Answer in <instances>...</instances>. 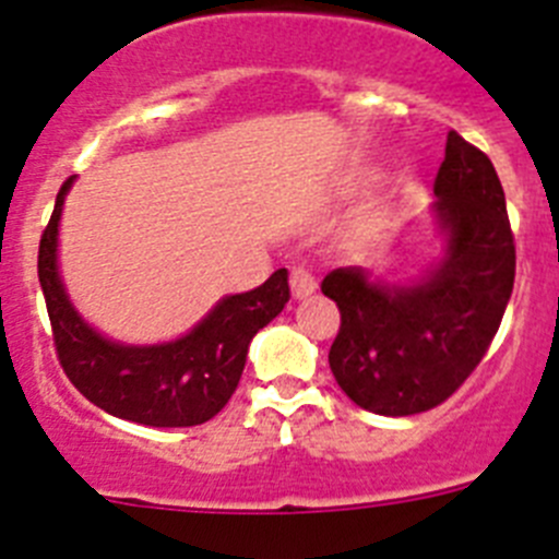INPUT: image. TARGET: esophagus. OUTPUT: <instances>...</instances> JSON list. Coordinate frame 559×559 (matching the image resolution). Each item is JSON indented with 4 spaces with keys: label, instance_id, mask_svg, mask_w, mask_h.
Wrapping results in <instances>:
<instances>
[{
    "label": "esophagus",
    "instance_id": "obj_1",
    "mask_svg": "<svg viewBox=\"0 0 559 559\" xmlns=\"http://www.w3.org/2000/svg\"><path fill=\"white\" fill-rule=\"evenodd\" d=\"M290 290H294L296 299H302V296L313 294L316 290L313 271L305 269V265H294V269H290Z\"/></svg>",
    "mask_w": 559,
    "mask_h": 559
}]
</instances>
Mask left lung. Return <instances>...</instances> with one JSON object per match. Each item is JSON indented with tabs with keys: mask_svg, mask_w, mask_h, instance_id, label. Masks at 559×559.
Returning <instances> with one entry per match:
<instances>
[{
	"mask_svg": "<svg viewBox=\"0 0 559 559\" xmlns=\"http://www.w3.org/2000/svg\"><path fill=\"white\" fill-rule=\"evenodd\" d=\"M433 192L448 251L417 285L372 283L364 269L322 280L341 313L330 369L355 406L383 417L445 403L490 349L515 285V237L487 153L448 131Z\"/></svg>",
	"mask_w": 559,
	"mask_h": 559,
	"instance_id": "obj_1",
	"label": "left lung"
}]
</instances>
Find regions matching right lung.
I'll return each instance as SVG.
<instances>
[{
    "label": "right lung",
    "mask_w": 559,
    "mask_h": 559,
    "mask_svg": "<svg viewBox=\"0 0 559 559\" xmlns=\"http://www.w3.org/2000/svg\"><path fill=\"white\" fill-rule=\"evenodd\" d=\"M69 187L72 179L61 185L38 243V283L63 372L83 397L114 417L153 428L201 426L235 394L257 330L290 299L288 271H274L260 288L221 299L181 338L153 347L114 344L78 316L58 276V221Z\"/></svg>",
    "instance_id": "add662e5"
}]
</instances>
